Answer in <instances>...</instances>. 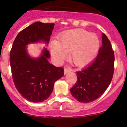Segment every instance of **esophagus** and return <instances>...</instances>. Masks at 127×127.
Masks as SVG:
<instances>
[{
	"instance_id": "esophagus-1",
	"label": "esophagus",
	"mask_w": 127,
	"mask_h": 127,
	"mask_svg": "<svg viewBox=\"0 0 127 127\" xmlns=\"http://www.w3.org/2000/svg\"><path fill=\"white\" fill-rule=\"evenodd\" d=\"M72 71L71 68H70V67H66L64 68V74H67V72H70V71Z\"/></svg>"
}]
</instances>
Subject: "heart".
I'll list each match as a JSON object with an SVG mask.
<instances>
[{
  "instance_id": "obj_1",
  "label": "heart",
  "mask_w": 127,
  "mask_h": 127,
  "mask_svg": "<svg viewBox=\"0 0 127 127\" xmlns=\"http://www.w3.org/2000/svg\"><path fill=\"white\" fill-rule=\"evenodd\" d=\"M99 40L96 34L84 29L68 31L52 42L50 52L56 61H61L71 52V59L78 66H84L94 59L99 50Z\"/></svg>"
}]
</instances>
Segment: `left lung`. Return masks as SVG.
Here are the masks:
<instances>
[{
    "label": "left lung",
    "mask_w": 127,
    "mask_h": 127,
    "mask_svg": "<svg viewBox=\"0 0 127 127\" xmlns=\"http://www.w3.org/2000/svg\"><path fill=\"white\" fill-rule=\"evenodd\" d=\"M102 46L94 61L76 72L77 80L70 89L71 95L80 103L96 100L111 82L114 71V53L109 40L102 34Z\"/></svg>",
    "instance_id": "obj_1"
}]
</instances>
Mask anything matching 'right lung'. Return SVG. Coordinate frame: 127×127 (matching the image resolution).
I'll return each instance as SVG.
<instances>
[{
	"label": "right lung",
	"mask_w": 127,
	"mask_h": 127,
	"mask_svg": "<svg viewBox=\"0 0 127 127\" xmlns=\"http://www.w3.org/2000/svg\"><path fill=\"white\" fill-rule=\"evenodd\" d=\"M54 23L35 22L19 32L10 53V63L14 84L19 93L29 101L47 99L54 83L64 75V69L50 63L49 52L45 48L42 55L32 58L27 53L26 45L43 41L48 43Z\"/></svg>",
	"instance_id": "add662e5"
}]
</instances>
